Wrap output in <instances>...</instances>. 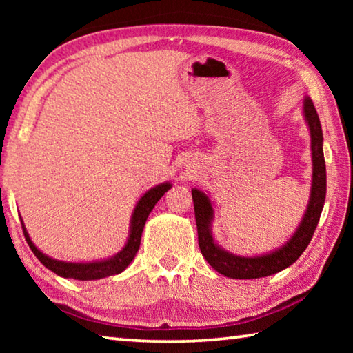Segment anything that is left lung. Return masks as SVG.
I'll list each match as a JSON object with an SVG mask.
<instances>
[{
	"mask_svg": "<svg viewBox=\"0 0 353 353\" xmlns=\"http://www.w3.org/2000/svg\"><path fill=\"white\" fill-rule=\"evenodd\" d=\"M303 117L308 124L310 135H312V159H313V181L312 194H310L307 212L303 214L301 225L297 227L288 241L277 250L260 256H240L230 254L219 248L212 235L213 207L208 196L204 191L193 188L194 218L198 225L199 249L204 259L208 261L214 271L230 279H260L272 276L285 268L291 266L312 241L316 225L319 223L322 208H324L325 191H327V174L325 160L322 151V128L316 112L313 101L308 97L303 99Z\"/></svg>",
	"mask_w": 353,
	"mask_h": 353,
	"instance_id": "8db88e82",
	"label": "left lung"
}]
</instances>
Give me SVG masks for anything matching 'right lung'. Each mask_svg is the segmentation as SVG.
Returning a JSON list of instances; mask_svg holds the SVG:
<instances>
[{
    "label": "right lung",
    "instance_id": "1",
    "mask_svg": "<svg viewBox=\"0 0 353 353\" xmlns=\"http://www.w3.org/2000/svg\"><path fill=\"white\" fill-rule=\"evenodd\" d=\"M170 188H171V183L168 182L160 183L157 187L151 188L141 196L140 201L137 202V205L134 208L132 219H130V232H129L126 246L123 248V250H119L117 255H113L107 260L92 261V263H68V261L51 259V256L45 255L43 252H40V250L35 248V244L31 241V236L28 235L26 227L21 221L23 234H25L29 248H31L34 255L41 261V265L46 266L48 270H51L52 272H56L57 276L65 277V279H76V280H98L109 276H115V274H119L126 270V268L130 265V261L134 260L135 254L139 252L143 227H145L149 213H151L154 205L157 204L159 199L162 198Z\"/></svg>",
    "mask_w": 353,
    "mask_h": 353
}]
</instances>
